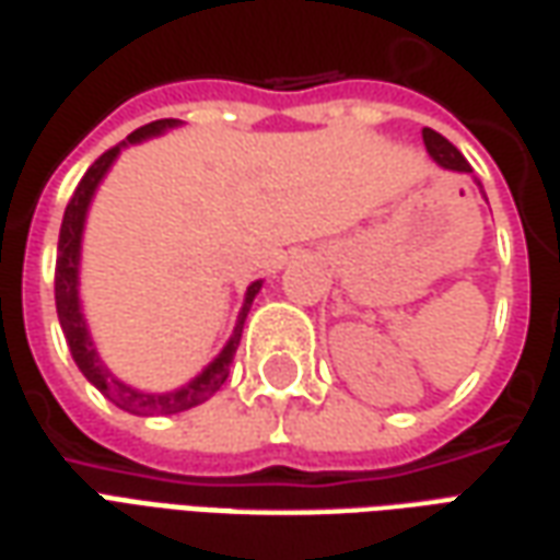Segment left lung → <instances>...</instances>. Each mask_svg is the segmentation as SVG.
<instances>
[{"label":"left lung","instance_id":"8db88e82","mask_svg":"<svg viewBox=\"0 0 560 560\" xmlns=\"http://www.w3.org/2000/svg\"><path fill=\"white\" fill-rule=\"evenodd\" d=\"M421 136H424V148H428V154L436 160V163H440L443 170L472 172L470 163L464 160V154H460V151H457L455 144L448 142L445 136H440L436 130H430V127H424V130H421ZM476 185H479V190H482V182H479V178H476ZM482 194H485V190H482Z\"/></svg>","mask_w":560,"mask_h":560}]
</instances>
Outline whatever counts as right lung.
I'll return each mask as SVG.
<instances>
[{
  "label": "right lung",
  "instance_id": "right-lung-1",
  "mask_svg": "<svg viewBox=\"0 0 560 560\" xmlns=\"http://www.w3.org/2000/svg\"><path fill=\"white\" fill-rule=\"evenodd\" d=\"M182 120L175 117H163V120H151L144 124L136 132L127 136V142L108 148L103 158L96 160L84 178L78 182L75 194L66 206V214H62L60 226V242H57V272H54V296H57V315H60V327L66 342H69V351L75 358L78 370L84 373L93 388H100L108 397V400L120 406L124 412L130 416H175V412H185V409H194L199 402H206L212 397L214 390H221V385L230 375V363H233V354L240 348L242 327H245V318H248V308H252L254 296L264 288V281H252L248 291H245V303H242L240 318H236V327H233V336L226 339V346L221 348V354L214 358L206 370L199 375H194L187 385L175 390H163V394H154V390H139L124 385L120 378L108 373V366L100 361L96 348H93V339H90L88 324H84V315H81V300H78V264H81V233H84V218H88L90 199L96 194V187L105 178V172L112 170V163L120 154V148L127 144L142 142V139H151V136H160V132L178 127Z\"/></svg>",
  "mask_w": 560,
  "mask_h": 560
}]
</instances>
